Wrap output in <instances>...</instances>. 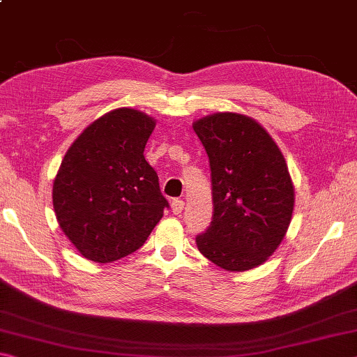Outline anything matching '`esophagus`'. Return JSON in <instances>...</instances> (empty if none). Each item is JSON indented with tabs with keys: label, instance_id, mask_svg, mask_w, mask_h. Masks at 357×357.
Segmentation results:
<instances>
[{
	"label": "esophagus",
	"instance_id": "esophagus-1",
	"mask_svg": "<svg viewBox=\"0 0 357 357\" xmlns=\"http://www.w3.org/2000/svg\"><path fill=\"white\" fill-rule=\"evenodd\" d=\"M183 209H184V202L183 200H179V198H174V200L172 202V211H173V214H181L183 213Z\"/></svg>",
	"mask_w": 357,
	"mask_h": 357
}]
</instances>
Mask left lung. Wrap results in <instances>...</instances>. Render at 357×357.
Listing matches in <instances>:
<instances>
[{
  "instance_id": "left-lung-1",
  "label": "left lung",
  "mask_w": 357,
  "mask_h": 357,
  "mask_svg": "<svg viewBox=\"0 0 357 357\" xmlns=\"http://www.w3.org/2000/svg\"><path fill=\"white\" fill-rule=\"evenodd\" d=\"M209 157L214 214L197 247L227 271L263 264L285 238L294 187L282 151L245 114L214 113L193 123Z\"/></svg>"
}]
</instances>
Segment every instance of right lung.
I'll return each instance as SVG.
<instances>
[{
    "label": "right lung",
    "instance_id": "add662e5",
    "mask_svg": "<svg viewBox=\"0 0 357 357\" xmlns=\"http://www.w3.org/2000/svg\"><path fill=\"white\" fill-rule=\"evenodd\" d=\"M155 119L116 108L96 119L70 144L53 183L59 227L75 249L112 263L140 249L168 202L143 151Z\"/></svg>",
    "mask_w": 357,
    "mask_h": 357
}]
</instances>
